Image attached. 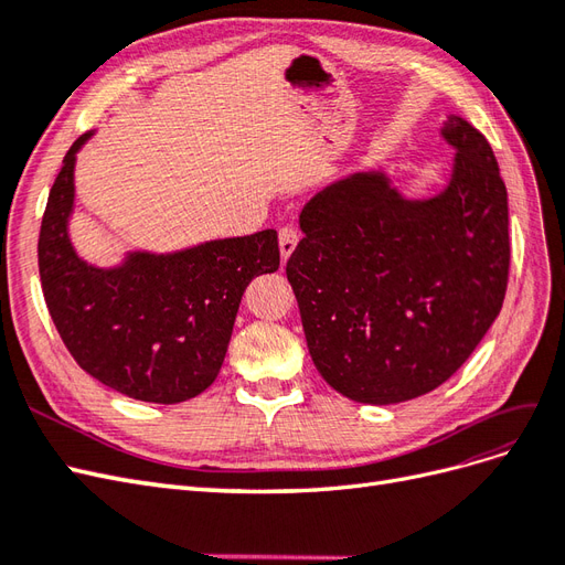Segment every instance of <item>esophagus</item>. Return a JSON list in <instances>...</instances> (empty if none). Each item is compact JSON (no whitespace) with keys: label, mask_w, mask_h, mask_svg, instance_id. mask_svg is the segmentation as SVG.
Here are the masks:
<instances>
[{"label":"esophagus","mask_w":565,"mask_h":565,"mask_svg":"<svg viewBox=\"0 0 565 565\" xmlns=\"http://www.w3.org/2000/svg\"><path fill=\"white\" fill-rule=\"evenodd\" d=\"M297 243H299V233H297V228H295V226H285V228H280V233H278V245H280L282 259H289V254L295 252Z\"/></svg>","instance_id":"obj_1"}]
</instances>
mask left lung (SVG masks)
<instances>
[{
	"instance_id": "obj_1",
	"label": "left lung",
	"mask_w": 565,
	"mask_h": 565,
	"mask_svg": "<svg viewBox=\"0 0 565 565\" xmlns=\"http://www.w3.org/2000/svg\"><path fill=\"white\" fill-rule=\"evenodd\" d=\"M457 152L431 198H405L382 169L332 181L303 204L287 262L313 365L341 396L391 405L434 391L500 316L509 202L486 136L448 115Z\"/></svg>"
}]
</instances>
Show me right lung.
Instances as JSON below:
<instances>
[{
	"label": "right lung",
	"mask_w": 565,
	"mask_h": 565,
	"mask_svg": "<svg viewBox=\"0 0 565 565\" xmlns=\"http://www.w3.org/2000/svg\"><path fill=\"white\" fill-rule=\"evenodd\" d=\"M65 152L40 231L46 309L67 351L94 380L146 403H183L224 365L247 285L278 270V233L207 241L156 254L127 252L117 266L84 262L71 241L77 152Z\"/></svg>",
	"instance_id": "right-lung-1"
}]
</instances>
